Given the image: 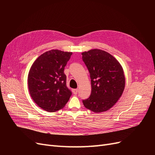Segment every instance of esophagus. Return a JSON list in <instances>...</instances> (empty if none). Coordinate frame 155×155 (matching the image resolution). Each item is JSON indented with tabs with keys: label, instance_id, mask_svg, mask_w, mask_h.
I'll return each instance as SVG.
<instances>
[{
	"label": "esophagus",
	"instance_id": "34e87169",
	"mask_svg": "<svg viewBox=\"0 0 155 155\" xmlns=\"http://www.w3.org/2000/svg\"><path fill=\"white\" fill-rule=\"evenodd\" d=\"M78 89H73V93L75 95H77L78 94Z\"/></svg>",
	"mask_w": 155,
	"mask_h": 155
}]
</instances>
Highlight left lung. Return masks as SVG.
Wrapping results in <instances>:
<instances>
[{
    "label": "left lung",
    "mask_w": 155,
    "mask_h": 155,
    "mask_svg": "<svg viewBox=\"0 0 155 155\" xmlns=\"http://www.w3.org/2000/svg\"><path fill=\"white\" fill-rule=\"evenodd\" d=\"M91 79V94L83 100L84 106L96 113L110 109L123 94L125 87L124 71L119 61L109 53L99 50L82 53Z\"/></svg>",
    "instance_id": "8db88e82"
}]
</instances>
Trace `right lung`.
<instances>
[{
  "instance_id": "1",
  "label": "right lung",
  "mask_w": 155,
  "mask_h": 155,
  "mask_svg": "<svg viewBox=\"0 0 155 155\" xmlns=\"http://www.w3.org/2000/svg\"><path fill=\"white\" fill-rule=\"evenodd\" d=\"M72 54L58 50L46 51L40 55L30 68L28 82L30 95L39 107L48 112L63 108L71 92L66 85L64 73Z\"/></svg>"
}]
</instances>
